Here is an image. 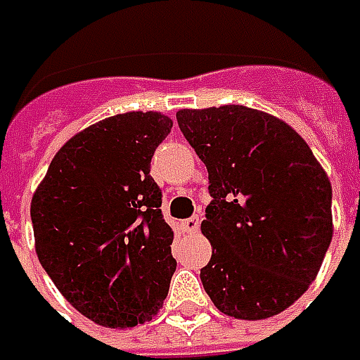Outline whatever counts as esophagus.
Here are the masks:
<instances>
[{
    "label": "esophagus",
    "mask_w": 360,
    "mask_h": 360,
    "mask_svg": "<svg viewBox=\"0 0 360 360\" xmlns=\"http://www.w3.org/2000/svg\"><path fill=\"white\" fill-rule=\"evenodd\" d=\"M182 230H186L188 234H194V232H198V226H200V218L198 216H192V218H186V220H182Z\"/></svg>",
    "instance_id": "34e87169"
}]
</instances>
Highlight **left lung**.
Returning a JSON list of instances; mask_svg holds the SVG:
<instances>
[{
    "instance_id": "left-lung-1",
    "label": "left lung",
    "mask_w": 360,
    "mask_h": 360,
    "mask_svg": "<svg viewBox=\"0 0 360 360\" xmlns=\"http://www.w3.org/2000/svg\"><path fill=\"white\" fill-rule=\"evenodd\" d=\"M176 120L208 168L204 290L234 319L283 312L316 278L333 238L325 168L295 128L260 110H180Z\"/></svg>"
}]
</instances>
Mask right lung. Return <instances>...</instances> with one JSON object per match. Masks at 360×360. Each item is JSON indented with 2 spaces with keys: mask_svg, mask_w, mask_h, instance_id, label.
Segmentation results:
<instances>
[{
  "mask_svg": "<svg viewBox=\"0 0 360 360\" xmlns=\"http://www.w3.org/2000/svg\"><path fill=\"white\" fill-rule=\"evenodd\" d=\"M172 130L160 112H126L77 131L32 198L35 255L63 298L96 325L152 321L176 270L174 230L150 160Z\"/></svg>",
  "mask_w": 360,
  "mask_h": 360,
  "instance_id": "obj_1",
  "label": "right lung"
}]
</instances>
